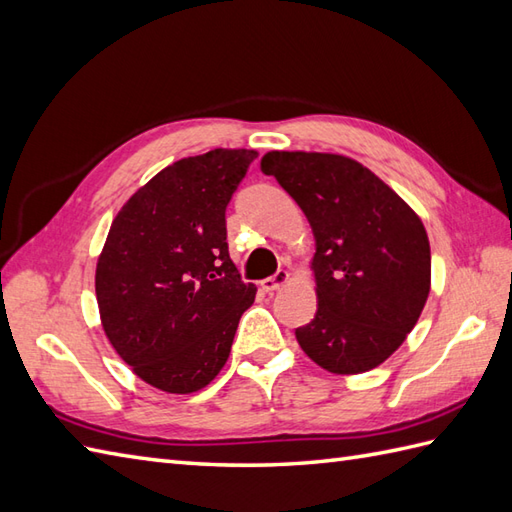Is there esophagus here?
<instances>
[{"instance_id": "1", "label": "esophagus", "mask_w": 512, "mask_h": 512, "mask_svg": "<svg viewBox=\"0 0 512 512\" xmlns=\"http://www.w3.org/2000/svg\"><path fill=\"white\" fill-rule=\"evenodd\" d=\"M288 279H290L288 270H277L275 275H272V277H268V279L261 281V288H264L266 292H275V290L283 288V285L288 283Z\"/></svg>"}]
</instances>
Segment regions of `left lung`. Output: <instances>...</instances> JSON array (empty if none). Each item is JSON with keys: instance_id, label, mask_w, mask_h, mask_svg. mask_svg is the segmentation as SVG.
<instances>
[{"instance_id": "1", "label": "left lung", "mask_w": 512, "mask_h": 512, "mask_svg": "<svg viewBox=\"0 0 512 512\" xmlns=\"http://www.w3.org/2000/svg\"><path fill=\"white\" fill-rule=\"evenodd\" d=\"M261 172L303 209L316 237L318 310L296 329L307 358L336 375L371 371L417 325L432 255L421 218L362 163L329 152L272 150Z\"/></svg>"}]
</instances>
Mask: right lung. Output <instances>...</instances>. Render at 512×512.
I'll list each match as a JSON object with an SVG mask.
<instances>
[{
  "label": "right lung",
  "instance_id": "obj_1",
  "mask_svg": "<svg viewBox=\"0 0 512 512\" xmlns=\"http://www.w3.org/2000/svg\"><path fill=\"white\" fill-rule=\"evenodd\" d=\"M255 150L216 148L161 170L117 213L95 268L104 334L146 384L189 395L227 364L257 288L229 257L227 211Z\"/></svg>",
  "mask_w": 512,
  "mask_h": 512
}]
</instances>
